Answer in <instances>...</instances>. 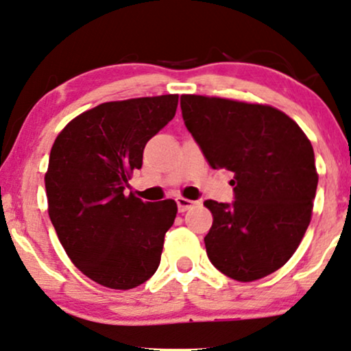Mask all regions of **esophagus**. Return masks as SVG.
Returning <instances> with one entry per match:
<instances>
[{"label": "esophagus", "mask_w": 351, "mask_h": 351, "mask_svg": "<svg viewBox=\"0 0 351 351\" xmlns=\"http://www.w3.org/2000/svg\"><path fill=\"white\" fill-rule=\"evenodd\" d=\"M176 204H178L180 213H184V210H188L189 208H193V206L196 204V201L184 199V197H176Z\"/></svg>", "instance_id": "esophagus-1"}]
</instances>
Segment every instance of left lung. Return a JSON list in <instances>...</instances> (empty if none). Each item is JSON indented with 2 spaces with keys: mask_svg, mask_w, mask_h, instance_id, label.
Returning a JSON list of instances; mask_svg holds the SVG:
<instances>
[{
  "mask_svg": "<svg viewBox=\"0 0 351 351\" xmlns=\"http://www.w3.org/2000/svg\"><path fill=\"white\" fill-rule=\"evenodd\" d=\"M181 114L210 167L234 173V201H204L214 217L204 237L210 263L237 281L268 276L309 227L319 181L309 138L263 104L183 95Z\"/></svg>",
  "mask_w": 351,
  "mask_h": 351,
  "instance_id": "obj_1",
  "label": "left lung"
}]
</instances>
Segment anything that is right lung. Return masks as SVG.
<instances>
[{
  "instance_id": "add662e5",
  "label": "right lung",
  "mask_w": 351,
  "mask_h": 351,
  "mask_svg": "<svg viewBox=\"0 0 351 351\" xmlns=\"http://www.w3.org/2000/svg\"><path fill=\"white\" fill-rule=\"evenodd\" d=\"M176 106L178 95L103 103L55 138L45 173L50 221L75 267L101 286L132 289L157 271L176 202L124 191Z\"/></svg>"
}]
</instances>
